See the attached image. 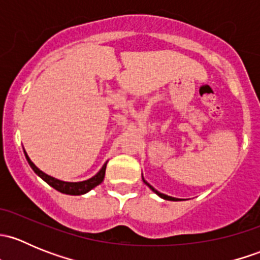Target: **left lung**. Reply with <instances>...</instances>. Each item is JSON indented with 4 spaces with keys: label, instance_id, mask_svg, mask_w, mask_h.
I'll list each match as a JSON object with an SVG mask.
<instances>
[{
    "label": "left lung",
    "instance_id": "obj_1",
    "mask_svg": "<svg viewBox=\"0 0 260 260\" xmlns=\"http://www.w3.org/2000/svg\"><path fill=\"white\" fill-rule=\"evenodd\" d=\"M142 180H143V182H145V183H146V185H147V186H148V187H149V188H151V190H152V191H153V192H154V193H157V195H158V196H159V198L165 199V200H169V201H180V199H176V198H172V196H169V195H165V193H161V192H159V191H157V190H156V188H154V187H153V186H151V185H149V183H148V182H147V181H146L145 179H143V176H142Z\"/></svg>",
    "mask_w": 260,
    "mask_h": 260
}]
</instances>
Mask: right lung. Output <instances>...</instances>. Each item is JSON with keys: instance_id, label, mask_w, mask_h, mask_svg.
<instances>
[{"instance_id": "right-lung-1", "label": "right lung", "mask_w": 260, "mask_h": 260, "mask_svg": "<svg viewBox=\"0 0 260 260\" xmlns=\"http://www.w3.org/2000/svg\"><path fill=\"white\" fill-rule=\"evenodd\" d=\"M25 157H26V159H27V162H28V165H30L31 169L34 170V172H35L39 177H41V179L45 181L48 185L51 186V187H54L55 190H57L59 192H61V193H67V195H84V193H86L88 191H90L91 188H94L95 186H98L99 183H102V181L104 180V176H106L107 162H108L107 161L106 164L103 165V167L99 170L98 174L94 175V176L90 177L89 180L80 181V182H67V181L57 180V179H55V177L49 176V175H46L45 172L41 171L40 169H38V167L35 166V164H34V162L30 159V157L27 156V153H26V152H25Z\"/></svg>"}]
</instances>
